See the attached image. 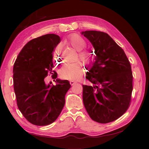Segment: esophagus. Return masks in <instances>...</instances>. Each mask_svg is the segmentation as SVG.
<instances>
[{
    "label": "esophagus",
    "mask_w": 149,
    "mask_h": 149,
    "mask_svg": "<svg viewBox=\"0 0 149 149\" xmlns=\"http://www.w3.org/2000/svg\"><path fill=\"white\" fill-rule=\"evenodd\" d=\"M76 83V82L74 81H70V84H71V86L74 85V84Z\"/></svg>",
    "instance_id": "1"
}]
</instances>
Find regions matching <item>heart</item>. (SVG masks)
<instances>
[{"instance_id": "heart-1", "label": "heart", "mask_w": 149, "mask_h": 149, "mask_svg": "<svg viewBox=\"0 0 149 149\" xmlns=\"http://www.w3.org/2000/svg\"><path fill=\"white\" fill-rule=\"evenodd\" d=\"M65 43L69 45L74 48L78 53V59L84 63L85 64H89L92 61L93 55L91 53L83 50L86 47L87 43L85 39L81 36L73 33L70 35L67 39L65 40ZM60 51V46L58 45L55 52L59 53ZM83 66L79 63H66L61 67L60 70L59 74L61 78L66 80L76 81L82 77L83 73Z\"/></svg>"}]
</instances>
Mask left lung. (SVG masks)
Wrapping results in <instances>:
<instances>
[{
    "instance_id": "1",
    "label": "left lung",
    "mask_w": 149,
    "mask_h": 149,
    "mask_svg": "<svg viewBox=\"0 0 149 149\" xmlns=\"http://www.w3.org/2000/svg\"><path fill=\"white\" fill-rule=\"evenodd\" d=\"M81 33L91 43L96 55L86 74L93 86L83 85L84 106L93 120L111 123L123 116L130 105L131 66L123 49L107 33L94 30Z\"/></svg>"
}]
</instances>
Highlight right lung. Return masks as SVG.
<instances>
[{
  "mask_svg": "<svg viewBox=\"0 0 149 149\" xmlns=\"http://www.w3.org/2000/svg\"><path fill=\"white\" fill-rule=\"evenodd\" d=\"M60 40L57 35L47 34L30 40L13 65V88L18 107L25 119L36 125H47L56 120L71 87L68 80L56 79L54 71L56 85L47 84L44 81L49 72H53V49Z\"/></svg>",
  "mask_w": 149,
  "mask_h": 149,
  "instance_id": "obj_1",
  "label": "right lung"
}]
</instances>
